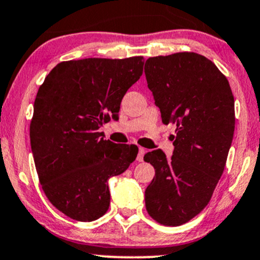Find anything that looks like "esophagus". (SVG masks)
Returning a JSON list of instances; mask_svg holds the SVG:
<instances>
[{
    "mask_svg": "<svg viewBox=\"0 0 260 260\" xmlns=\"http://www.w3.org/2000/svg\"><path fill=\"white\" fill-rule=\"evenodd\" d=\"M145 152H146V150L144 149V148H140V146H139L138 156H137V161L143 162V158H144V155H145Z\"/></svg>",
    "mask_w": 260,
    "mask_h": 260,
    "instance_id": "esophagus-1",
    "label": "esophagus"
}]
</instances>
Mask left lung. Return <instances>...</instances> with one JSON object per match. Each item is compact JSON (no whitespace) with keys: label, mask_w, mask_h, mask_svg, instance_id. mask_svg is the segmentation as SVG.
Instances as JSON below:
<instances>
[{"label":"left lung","mask_w":260,"mask_h":260,"mask_svg":"<svg viewBox=\"0 0 260 260\" xmlns=\"http://www.w3.org/2000/svg\"><path fill=\"white\" fill-rule=\"evenodd\" d=\"M144 71L162 122L177 126L170 158L161 149L144 156L155 168L146 211L178 226L208 205L223 174L235 129L234 95L214 62L198 53L149 58Z\"/></svg>","instance_id":"1"}]
</instances>
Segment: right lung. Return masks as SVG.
<instances>
[{"label": "right lung", "instance_id": "1", "mask_svg": "<svg viewBox=\"0 0 260 260\" xmlns=\"http://www.w3.org/2000/svg\"><path fill=\"white\" fill-rule=\"evenodd\" d=\"M143 57L62 61L39 88L30 142L41 185L68 217L93 221L110 205L109 178L123 173L138 148L105 140L121 100L143 74Z\"/></svg>", "mask_w": 260, "mask_h": 260}]
</instances>
